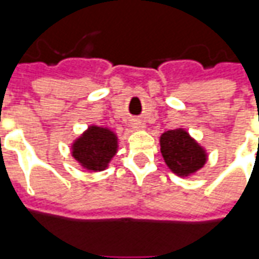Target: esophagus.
Returning a JSON list of instances; mask_svg holds the SVG:
<instances>
[{"label": "esophagus", "instance_id": "obj_1", "mask_svg": "<svg viewBox=\"0 0 259 259\" xmlns=\"http://www.w3.org/2000/svg\"><path fill=\"white\" fill-rule=\"evenodd\" d=\"M133 127H135V129H141V127H143V126H141V123L140 122H136V123H133Z\"/></svg>", "mask_w": 259, "mask_h": 259}]
</instances>
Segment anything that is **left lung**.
<instances>
[{
    "instance_id": "left-lung-1",
    "label": "left lung",
    "mask_w": 259,
    "mask_h": 259,
    "mask_svg": "<svg viewBox=\"0 0 259 259\" xmlns=\"http://www.w3.org/2000/svg\"><path fill=\"white\" fill-rule=\"evenodd\" d=\"M159 146L165 163L180 178L197 174L208 161L205 148L182 127L162 133L159 137Z\"/></svg>"
}]
</instances>
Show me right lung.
Returning a JSON list of instances; mask_svg holds the SVG:
<instances>
[{"instance_id": "1", "label": "right lung", "mask_w": 259, "mask_h": 259, "mask_svg": "<svg viewBox=\"0 0 259 259\" xmlns=\"http://www.w3.org/2000/svg\"><path fill=\"white\" fill-rule=\"evenodd\" d=\"M118 135L109 127L90 124L74 139L70 154L80 166L90 172H101L108 168L119 147Z\"/></svg>"}]
</instances>
